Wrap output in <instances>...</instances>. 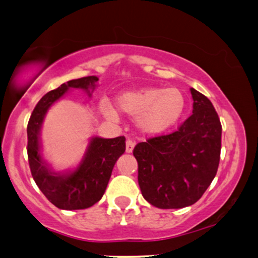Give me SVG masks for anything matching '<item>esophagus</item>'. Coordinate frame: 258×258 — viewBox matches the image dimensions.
<instances>
[{"label":"esophagus","mask_w":258,"mask_h":258,"mask_svg":"<svg viewBox=\"0 0 258 258\" xmlns=\"http://www.w3.org/2000/svg\"><path fill=\"white\" fill-rule=\"evenodd\" d=\"M133 148H135V142L132 139L126 140V152L131 153L133 151Z\"/></svg>","instance_id":"esophagus-1"}]
</instances>
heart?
I'll list each match as a JSON object with an SVG mask.
<instances>
[{
    "instance_id": "1",
    "label": "heart",
    "mask_w": 258,
    "mask_h": 258,
    "mask_svg": "<svg viewBox=\"0 0 258 258\" xmlns=\"http://www.w3.org/2000/svg\"><path fill=\"white\" fill-rule=\"evenodd\" d=\"M121 112L137 119L139 128L149 135H161L172 128L184 115L187 99L176 87H149L137 91H127L116 100ZM110 120H116L115 110L103 107Z\"/></svg>"
}]
</instances>
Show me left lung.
Wrapping results in <instances>:
<instances>
[{"instance_id":"left-lung-1","label":"left lung","mask_w":258,"mask_h":258,"mask_svg":"<svg viewBox=\"0 0 258 258\" xmlns=\"http://www.w3.org/2000/svg\"><path fill=\"white\" fill-rule=\"evenodd\" d=\"M193 114L170 135L153 137L133 149L138 183L152 206L169 210L197 202L216 177L221 123L213 105L191 88Z\"/></svg>"}]
</instances>
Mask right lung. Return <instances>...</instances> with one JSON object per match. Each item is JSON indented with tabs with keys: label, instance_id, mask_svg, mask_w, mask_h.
I'll list each match as a JSON object with an SVG mask.
<instances>
[{
	"label": "right lung",
	"instance_id": "right-lung-1",
	"mask_svg": "<svg viewBox=\"0 0 258 258\" xmlns=\"http://www.w3.org/2000/svg\"><path fill=\"white\" fill-rule=\"evenodd\" d=\"M97 81L96 76H87L71 80L48 91L34 107L27 125V156L32 176L47 200L60 210H84L100 201L114 164L126 149L123 136L113 139L93 138L80 167L65 176L50 171L41 161L39 130L47 109L70 88H81L90 94Z\"/></svg>",
	"mask_w": 258,
	"mask_h": 258
}]
</instances>
